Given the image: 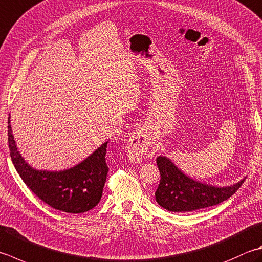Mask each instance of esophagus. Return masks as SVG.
Listing matches in <instances>:
<instances>
[{
    "instance_id": "1",
    "label": "esophagus",
    "mask_w": 262,
    "mask_h": 262,
    "mask_svg": "<svg viewBox=\"0 0 262 262\" xmlns=\"http://www.w3.org/2000/svg\"><path fill=\"white\" fill-rule=\"evenodd\" d=\"M127 153L133 161L138 162L143 158H151L156 155V143L144 130H136L128 140Z\"/></svg>"
}]
</instances>
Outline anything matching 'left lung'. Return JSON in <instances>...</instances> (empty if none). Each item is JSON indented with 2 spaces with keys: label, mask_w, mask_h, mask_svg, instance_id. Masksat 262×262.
<instances>
[{
  "label": "left lung",
  "mask_w": 262,
  "mask_h": 262,
  "mask_svg": "<svg viewBox=\"0 0 262 262\" xmlns=\"http://www.w3.org/2000/svg\"><path fill=\"white\" fill-rule=\"evenodd\" d=\"M160 184L155 193L158 204L171 212H188L217 206L226 201L244 183L245 177L229 186H216L193 179L184 173L170 159L157 158Z\"/></svg>",
  "instance_id": "obj_1"
}]
</instances>
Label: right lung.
<instances>
[{
  "mask_svg": "<svg viewBox=\"0 0 262 262\" xmlns=\"http://www.w3.org/2000/svg\"><path fill=\"white\" fill-rule=\"evenodd\" d=\"M8 119L10 156L15 170L30 191L53 209L68 213H81L100 202L109 168L105 162L109 141L74 167L63 170H39L25 160L15 144Z\"/></svg>",
  "mask_w": 262,
  "mask_h": 262,
  "instance_id": "add662e5",
  "label": "right lung"
}]
</instances>
